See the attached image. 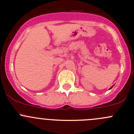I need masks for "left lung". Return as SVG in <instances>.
<instances>
[{
  "label": "left lung",
  "instance_id": "obj_1",
  "mask_svg": "<svg viewBox=\"0 0 134 134\" xmlns=\"http://www.w3.org/2000/svg\"><path fill=\"white\" fill-rule=\"evenodd\" d=\"M113 86H114V85H113V86H111V87H110V88H109V90H110V89H112V88H113Z\"/></svg>",
  "mask_w": 134,
  "mask_h": 134
}]
</instances>
